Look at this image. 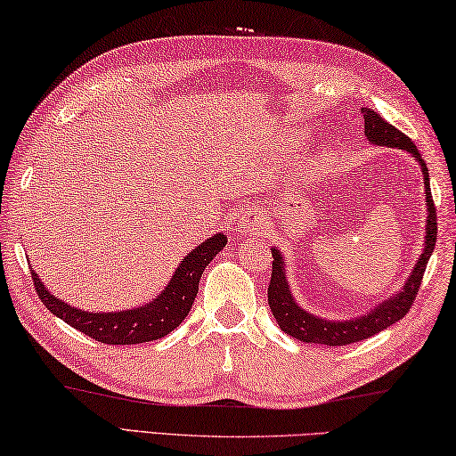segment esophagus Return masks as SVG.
<instances>
[{
	"mask_svg": "<svg viewBox=\"0 0 456 456\" xmlns=\"http://www.w3.org/2000/svg\"><path fill=\"white\" fill-rule=\"evenodd\" d=\"M263 222H265L263 216H260L256 210H252V208H246L240 216V226L244 228V232H252V234L260 232V230H263Z\"/></svg>",
	"mask_w": 456,
	"mask_h": 456,
	"instance_id": "obj_1",
	"label": "esophagus"
}]
</instances>
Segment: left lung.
Masks as SVG:
<instances>
[{"instance_id": "8db88e82", "label": "left lung", "mask_w": 456, "mask_h": 456, "mask_svg": "<svg viewBox=\"0 0 456 456\" xmlns=\"http://www.w3.org/2000/svg\"><path fill=\"white\" fill-rule=\"evenodd\" d=\"M363 115V131L368 141L374 145H386V147H398L404 149V151L412 153V158L418 159L422 167L424 175V191H427V206H428V224H427V246H424V252L418 258L412 274H410L404 289L400 290L396 297L387 298L379 307L370 311L368 315L352 321H327L319 319L315 315H309L307 311H303L295 303V298L290 297V289L287 282L285 266H282V255L273 248V273H271V282H268V305H271V311L274 319L279 321L281 330L289 333L290 338L305 343H323V346H349V343H357L362 339H368L371 335L379 333L382 330H387L392 323H396L402 317L406 315L416 301L418 289L422 285L424 271H427L428 258L435 250L436 242V210L435 201H432L430 193V179H428V169L427 163L422 161L420 151H418L412 139L406 137L404 133L396 126L390 125L386 118L379 117L376 110L371 109H362Z\"/></svg>"}]
</instances>
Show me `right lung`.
<instances>
[{
	"label": "right lung",
	"instance_id": "right-lung-1",
	"mask_svg": "<svg viewBox=\"0 0 456 456\" xmlns=\"http://www.w3.org/2000/svg\"><path fill=\"white\" fill-rule=\"evenodd\" d=\"M226 236L216 234L193 248L177 266L174 279L169 281L166 290L145 307L121 311V313H88L70 307L50 295V290L42 285V281L32 271V281L36 293L46 305L48 311L54 313L64 323L82 331L94 341L109 343V346H133L166 338L174 331L182 321L188 317L198 295V285L204 268L210 260L226 246Z\"/></svg>",
	"mask_w": 456,
	"mask_h": 456
}]
</instances>
